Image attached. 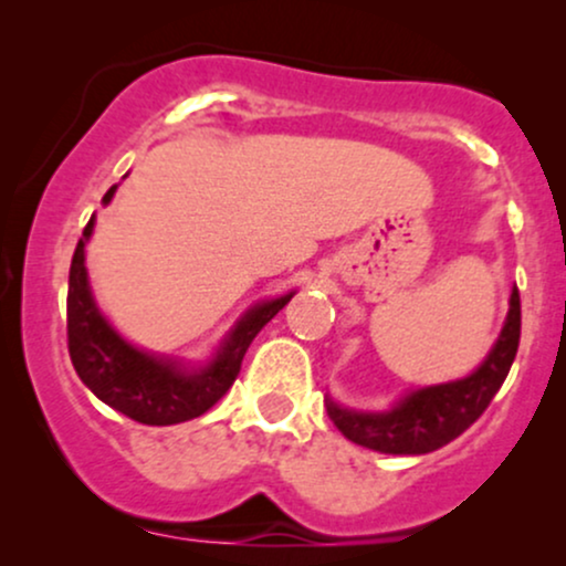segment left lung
Instances as JSON below:
<instances>
[{
    "instance_id": "1",
    "label": "left lung",
    "mask_w": 566,
    "mask_h": 566,
    "mask_svg": "<svg viewBox=\"0 0 566 566\" xmlns=\"http://www.w3.org/2000/svg\"><path fill=\"white\" fill-rule=\"evenodd\" d=\"M518 335H522V301L518 290L513 287L503 333L476 373L463 380L409 391L386 412H356L327 399L329 420L348 441L375 452L426 454L439 450L476 423L495 399L516 359Z\"/></svg>"
}]
</instances>
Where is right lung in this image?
Segmentation results:
<instances>
[{
  "instance_id": "add662e5",
  "label": "right lung",
  "mask_w": 566,
  "mask_h": 566,
  "mask_svg": "<svg viewBox=\"0 0 566 566\" xmlns=\"http://www.w3.org/2000/svg\"><path fill=\"white\" fill-rule=\"evenodd\" d=\"M114 191L116 186L108 188L103 205L112 201ZM93 226L95 218H90L69 271L71 365L97 399L143 426H175L199 418L233 386L250 343L290 303L295 292L258 303L255 308L247 311L207 365L188 367L184 361L161 359L129 346L97 311L84 269V244L93 233Z\"/></svg>"
}]
</instances>
